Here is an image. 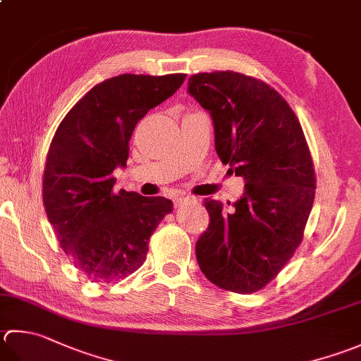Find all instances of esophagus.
<instances>
[{"mask_svg":"<svg viewBox=\"0 0 361 361\" xmlns=\"http://www.w3.org/2000/svg\"><path fill=\"white\" fill-rule=\"evenodd\" d=\"M188 200H190L189 197H183V195L175 197V199H173V207H175V208H176V207H181V204H185Z\"/></svg>","mask_w":361,"mask_h":361,"instance_id":"obj_1","label":"esophagus"}]
</instances>
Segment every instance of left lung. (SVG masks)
<instances>
[{"mask_svg":"<svg viewBox=\"0 0 361 361\" xmlns=\"http://www.w3.org/2000/svg\"><path fill=\"white\" fill-rule=\"evenodd\" d=\"M188 92L213 120L219 158L245 183L231 209L204 199L209 225L197 239V261L219 288L255 293L302 241L314 202L312 154L293 109L266 82L236 72L197 73Z\"/></svg>","mask_w":361,"mask_h":361,"instance_id":"8db88e82","label":"left lung"}]
</instances>
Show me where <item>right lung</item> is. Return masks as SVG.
<instances>
[{
    "label": "right lung",
    "mask_w": 361,
    "mask_h": 361,
    "mask_svg": "<svg viewBox=\"0 0 361 361\" xmlns=\"http://www.w3.org/2000/svg\"><path fill=\"white\" fill-rule=\"evenodd\" d=\"M185 73L118 75L92 87L56 130L47 154L44 204L70 261L92 281L123 279L144 264L148 239L173 204L116 192L134 126L172 97Z\"/></svg>",
    "instance_id": "obj_1"
}]
</instances>
